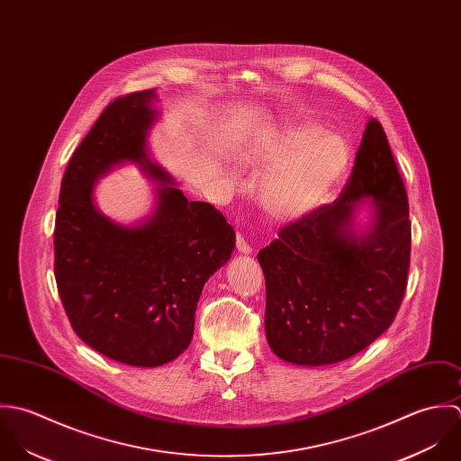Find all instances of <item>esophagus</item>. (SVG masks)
Wrapping results in <instances>:
<instances>
[{
  "label": "esophagus",
  "instance_id": "esophagus-1",
  "mask_svg": "<svg viewBox=\"0 0 461 461\" xmlns=\"http://www.w3.org/2000/svg\"><path fill=\"white\" fill-rule=\"evenodd\" d=\"M237 249H239V253H242V255H249V253H253V248H251V244L239 233L237 235Z\"/></svg>",
  "mask_w": 461,
  "mask_h": 461
}]
</instances>
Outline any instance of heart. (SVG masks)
Masks as SVG:
<instances>
[{
	"label": "heart",
	"instance_id": "1",
	"mask_svg": "<svg viewBox=\"0 0 461 461\" xmlns=\"http://www.w3.org/2000/svg\"><path fill=\"white\" fill-rule=\"evenodd\" d=\"M349 144L312 122H283L249 139L237 160L251 171H266L260 203L279 221H292L312 212L344 175Z\"/></svg>",
	"mask_w": 461,
	"mask_h": 461
}]
</instances>
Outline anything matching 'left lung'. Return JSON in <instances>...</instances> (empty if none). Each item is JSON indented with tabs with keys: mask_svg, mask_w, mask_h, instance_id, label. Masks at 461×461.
Instances as JSON below:
<instances>
[{
	"mask_svg": "<svg viewBox=\"0 0 461 461\" xmlns=\"http://www.w3.org/2000/svg\"><path fill=\"white\" fill-rule=\"evenodd\" d=\"M373 212L357 230L356 212ZM408 195L383 126L370 119L337 201L279 230L258 253L266 276V335L277 358L304 367L364 351L395 319L406 292Z\"/></svg>",
	"mask_w": 461,
	"mask_h": 461,
	"instance_id": "left-lung-1",
	"label": "left lung"
}]
</instances>
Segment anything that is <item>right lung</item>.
<instances>
[{
    "label": "right lung",
    "instance_id": "add662e5",
    "mask_svg": "<svg viewBox=\"0 0 461 461\" xmlns=\"http://www.w3.org/2000/svg\"><path fill=\"white\" fill-rule=\"evenodd\" d=\"M155 101L149 89L103 110L69 160L55 221V279L75 333L133 367H158L184 353L203 286L235 249L224 215L188 201L151 160ZM124 161L159 184L154 213L135 227L112 221L93 203L95 182Z\"/></svg>",
    "mask_w": 461,
    "mask_h": 461
}]
</instances>
